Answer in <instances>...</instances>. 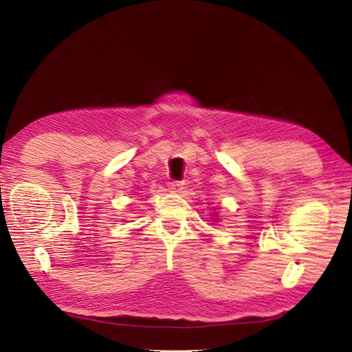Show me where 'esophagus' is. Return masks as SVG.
Listing matches in <instances>:
<instances>
[{"mask_svg": "<svg viewBox=\"0 0 352 352\" xmlns=\"http://www.w3.org/2000/svg\"><path fill=\"white\" fill-rule=\"evenodd\" d=\"M183 188H184V182H180V180L169 182V189L174 190V192H180Z\"/></svg>", "mask_w": 352, "mask_h": 352, "instance_id": "1", "label": "esophagus"}]
</instances>
